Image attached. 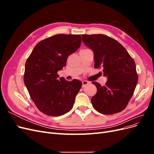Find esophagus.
<instances>
[{"label": "esophagus", "instance_id": "esophagus-1", "mask_svg": "<svg viewBox=\"0 0 154 154\" xmlns=\"http://www.w3.org/2000/svg\"><path fill=\"white\" fill-rule=\"evenodd\" d=\"M88 84H89V82H87V81H82V85H83V87H85L86 85H87Z\"/></svg>", "mask_w": 154, "mask_h": 154}]
</instances>
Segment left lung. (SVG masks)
Wrapping results in <instances>:
<instances>
[{
  "mask_svg": "<svg viewBox=\"0 0 154 154\" xmlns=\"http://www.w3.org/2000/svg\"><path fill=\"white\" fill-rule=\"evenodd\" d=\"M82 40L93 51L94 67L103 68L107 76L104 86L96 82V94L91 98L94 108L103 114H114L127 106L136 87V63L117 40L105 35H83Z\"/></svg>",
  "mask_w": 154,
  "mask_h": 154,
  "instance_id": "left-lung-1",
  "label": "left lung"
}]
</instances>
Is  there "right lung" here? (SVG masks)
Instances as JSON below:
<instances>
[{
	"instance_id": "1",
	"label": "right lung",
	"mask_w": 154,
	"mask_h": 154,
	"mask_svg": "<svg viewBox=\"0 0 154 154\" xmlns=\"http://www.w3.org/2000/svg\"><path fill=\"white\" fill-rule=\"evenodd\" d=\"M81 44L80 35H56L39 42L27 59L24 82L31 98L42 113L59 116L72 109L82 83L58 78L57 72L66 66L69 56Z\"/></svg>"
}]
</instances>
